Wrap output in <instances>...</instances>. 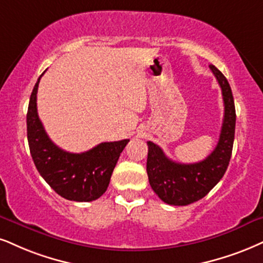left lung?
<instances>
[{
    "mask_svg": "<svg viewBox=\"0 0 263 263\" xmlns=\"http://www.w3.org/2000/svg\"><path fill=\"white\" fill-rule=\"evenodd\" d=\"M222 90L224 102L218 144L205 160L196 163H179L168 158L162 148L147 141L146 171L152 190L173 206H185L202 199L224 176L231 161L235 134V106L231 85L215 66H210Z\"/></svg>",
    "mask_w": 263,
    "mask_h": 263,
    "instance_id": "obj_1",
    "label": "left lung"
}]
</instances>
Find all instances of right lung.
<instances>
[{"mask_svg": "<svg viewBox=\"0 0 263 263\" xmlns=\"http://www.w3.org/2000/svg\"><path fill=\"white\" fill-rule=\"evenodd\" d=\"M41 77L30 95L27 130L35 167L58 195L70 201L89 202L99 199L108 187L112 172L129 139L101 142L91 150L72 154L54 145L37 116L36 93Z\"/></svg>", "mask_w": 263, "mask_h": 263, "instance_id": "1", "label": "right lung"}]
</instances>
